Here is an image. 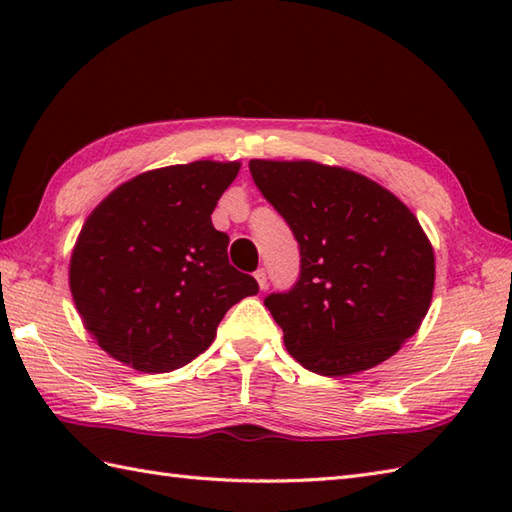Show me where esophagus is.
<instances>
[{
	"label": "esophagus",
	"instance_id": "1",
	"mask_svg": "<svg viewBox=\"0 0 512 512\" xmlns=\"http://www.w3.org/2000/svg\"><path fill=\"white\" fill-rule=\"evenodd\" d=\"M255 279H257V284H259V288H266L268 286V277H266V270L264 268H257L255 270Z\"/></svg>",
	"mask_w": 512,
	"mask_h": 512
}]
</instances>
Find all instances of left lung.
I'll return each instance as SVG.
<instances>
[{
    "mask_svg": "<svg viewBox=\"0 0 512 512\" xmlns=\"http://www.w3.org/2000/svg\"><path fill=\"white\" fill-rule=\"evenodd\" d=\"M248 169L299 244L295 286L264 299L290 356L321 376L387 361L420 328L436 281L416 215L341 167L250 160Z\"/></svg>",
    "mask_w": 512,
    "mask_h": 512,
    "instance_id": "8db88e82",
    "label": "left lung"
}]
</instances>
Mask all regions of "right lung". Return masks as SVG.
<instances>
[{"label": "right lung", "instance_id": "1", "mask_svg": "<svg viewBox=\"0 0 512 512\" xmlns=\"http://www.w3.org/2000/svg\"><path fill=\"white\" fill-rule=\"evenodd\" d=\"M239 162L198 160L121 184L83 224L70 290L103 350L138 372L191 363L224 314L257 295L255 277L228 262V235L211 213Z\"/></svg>", "mask_w": 512, "mask_h": 512}]
</instances>
